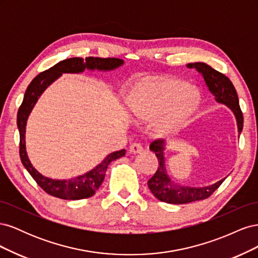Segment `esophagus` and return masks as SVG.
<instances>
[{"label":"esophagus","mask_w":258,"mask_h":258,"mask_svg":"<svg viewBox=\"0 0 258 258\" xmlns=\"http://www.w3.org/2000/svg\"><path fill=\"white\" fill-rule=\"evenodd\" d=\"M143 151V147L140 143H132L129 147V152L132 154H138L141 153Z\"/></svg>","instance_id":"esophagus-1"}]
</instances>
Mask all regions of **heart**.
<instances>
[{
    "mask_svg": "<svg viewBox=\"0 0 258 258\" xmlns=\"http://www.w3.org/2000/svg\"><path fill=\"white\" fill-rule=\"evenodd\" d=\"M199 103L194 87L174 79L145 82L132 92L127 104L131 116L139 121H151L157 137H167L181 128Z\"/></svg>",
    "mask_w": 258,
    "mask_h": 258,
    "instance_id": "1",
    "label": "heart"
}]
</instances>
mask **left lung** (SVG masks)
<instances>
[{
    "label": "left lung",
    "instance_id": "left-lung-1",
    "mask_svg": "<svg viewBox=\"0 0 258 258\" xmlns=\"http://www.w3.org/2000/svg\"><path fill=\"white\" fill-rule=\"evenodd\" d=\"M187 68L196 69L204 77L208 88L214 96L216 102L228 106L232 113L235 114L238 132L240 135L242 128H243V115H242L239 105L237 91L235 87H233L231 81L227 76L216 71V70L211 68L207 63H204V62L188 63ZM165 146V140H155L150 145V150L155 153L156 157L158 159L159 167L157 171H156V173L148 179L147 185L148 188L151 189L154 196L158 200L172 205H183L189 204V202L192 201L204 200L209 198L221 186L226 178H222L221 181L216 182L215 184L206 187H189L175 184L169 177L166 170L165 153H163Z\"/></svg>",
    "mask_w": 258,
    "mask_h": 258
}]
</instances>
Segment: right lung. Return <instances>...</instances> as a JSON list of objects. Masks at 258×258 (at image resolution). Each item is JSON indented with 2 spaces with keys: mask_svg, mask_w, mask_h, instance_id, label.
I'll list each match as a JSON object with an SVG mask.
<instances>
[{
  "mask_svg": "<svg viewBox=\"0 0 258 258\" xmlns=\"http://www.w3.org/2000/svg\"><path fill=\"white\" fill-rule=\"evenodd\" d=\"M122 64L123 60L117 58H70L58 62L50 69L40 73L28 86L17 114V127L20 135V159L23 167L27 169L38 186L51 196L66 200H80L93 196L103 182L108 165L113 160L124 156L126 151L121 150L111 153L96 168L83 175L70 179H53L46 177L32 166L26 150V126L31 111L45 89L63 73H82L86 69L91 70V71L93 70L111 71Z\"/></svg>",
  "mask_w": 258,
  "mask_h": 258,
  "instance_id": "1",
  "label": "right lung"
}]
</instances>
